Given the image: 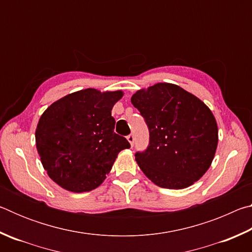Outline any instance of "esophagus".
<instances>
[{"label":"esophagus","mask_w":252,"mask_h":252,"mask_svg":"<svg viewBox=\"0 0 252 252\" xmlns=\"http://www.w3.org/2000/svg\"><path fill=\"white\" fill-rule=\"evenodd\" d=\"M126 139H127V141H129V143L131 144V147H133V144H134V135L133 134H129L126 136Z\"/></svg>","instance_id":"34e87169"}]
</instances>
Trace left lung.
Wrapping results in <instances>:
<instances>
[{
    "label": "left lung",
    "instance_id": "8db88e82",
    "mask_svg": "<svg viewBox=\"0 0 252 252\" xmlns=\"http://www.w3.org/2000/svg\"><path fill=\"white\" fill-rule=\"evenodd\" d=\"M131 102L150 133L147 150L135 153L142 172L161 188L192 186L210 168L218 146V126L211 110L172 83L136 91Z\"/></svg>",
    "mask_w": 252,
    "mask_h": 252
}]
</instances>
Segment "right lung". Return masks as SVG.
I'll return each mask as SVG.
<instances>
[{"mask_svg":"<svg viewBox=\"0 0 252 252\" xmlns=\"http://www.w3.org/2000/svg\"><path fill=\"white\" fill-rule=\"evenodd\" d=\"M122 91L84 89L55 101L42 114L35 130L37 153L49 177L71 192L99 187L119 152L130 148L114 132L113 105Z\"/></svg>","mask_w":252,"mask_h":252,"instance_id":"1","label":"right lung"}]
</instances>
